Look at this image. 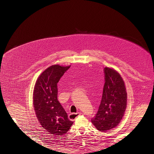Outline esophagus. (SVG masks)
Wrapping results in <instances>:
<instances>
[{
    "label": "esophagus",
    "instance_id": "34e87169",
    "mask_svg": "<svg viewBox=\"0 0 154 154\" xmlns=\"http://www.w3.org/2000/svg\"><path fill=\"white\" fill-rule=\"evenodd\" d=\"M81 114H82V113H81V112H78V113H72V114H69V119H71L74 120V119H75L77 117H78L79 116H80Z\"/></svg>",
    "mask_w": 154,
    "mask_h": 154
}]
</instances>
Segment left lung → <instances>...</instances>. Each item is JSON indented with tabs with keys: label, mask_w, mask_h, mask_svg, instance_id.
Wrapping results in <instances>:
<instances>
[{
	"label": "left lung",
	"mask_w": 154,
	"mask_h": 154,
	"mask_svg": "<svg viewBox=\"0 0 154 154\" xmlns=\"http://www.w3.org/2000/svg\"><path fill=\"white\" fill-rule=\"evenodd\" d=\"M105 84L101 101L96 116L91 119L100 132H106L117 127L127 108V93L124 81L116 70L103 69Z\"/></svg>",
	"instance_id": "8db88e82"
}]
</instances>
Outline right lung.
<instances>
[{
  "label": "right lung",
  "instance_id": "obj_1",
  "mask_svg": "<svg viewBox=\"0 0 154 154\" xmlns=\"http://www.w3.org/2000/svg\"><path fill=\"white\" fill-rule=\"evenodd\" d=\"M70 67H49L38 78L34 88L33 105L37 119L53 136L67 133L73 124L58 101L57 84Z\"/></svg>",
  "mask_w": 154,
  "mask_h": 154
}]
</instances>
